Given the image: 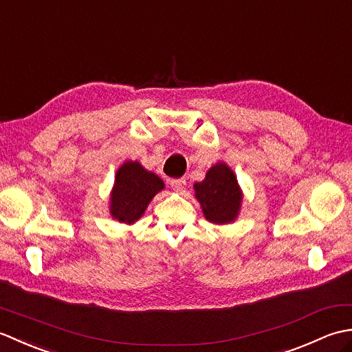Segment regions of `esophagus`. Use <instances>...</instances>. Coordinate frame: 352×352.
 Segmentation results:
<instances>
[{
	"label": "esophagus",
	"instance_id": "1",
	"mask_svg": "<svg viewBox=\"0 0 352 352\" xmlns=\"http://www.w3.org/2000/svg\"><path fill=\"white\" fill-rule=\"evenodd\" d=\"M169 184H170V188L174 189L175 192H183L186 189V180H184V178H177V180H170Z\"/></svg>",
	"mask_w": 352,
	"mask_h": 352
}]
</instances>
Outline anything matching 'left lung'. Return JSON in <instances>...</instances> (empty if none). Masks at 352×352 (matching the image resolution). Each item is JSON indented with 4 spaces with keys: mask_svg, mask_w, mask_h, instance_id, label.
Returning <instances> with one entry per match:
<instances>
[{
    "mask_svg": "<svg viewBox=\"0 0 352 352\" xmlns=\"http://www.w3.org/2000/svg\"><path fill=\"white\" fill-rule=\"evenodd\" d=\"M195 198L208 222L231 223L241 213L243 192L237 177L226 162H218L207 170L203 182L193 184Z\"/></svg>",
    "mask_w": 352,
    "mask_h": 352,
    "instance_id": "8db88e82",
    "label": "left lung"
}]
</instances>
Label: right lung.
<instances>
[{
  "mask_svg": "<svg viewBox=\"0 0 352 352\" xmlns=\"http://www.w3.org/2000/svg\"><path fill=\"white\" fill-rule=\"evenodd\" d=\"M163 189V180L154 172L145 169L139 162H124L116 170L110 192V216L131 226L144 216L148 204Z\"/></svg>",
  "mask_w": 352,
  "mask_h": 352,
  "instance_id": "add662e5",
  "label": "right lung"
}]
</instances>
